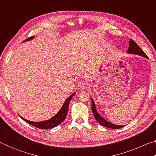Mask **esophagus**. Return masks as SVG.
<instances>
[{"label":"esophagus","mask_w":156,"mask_h":156,"mask_svg":"<svg viewBox=\"0 0 156 156\" xmlns=\"http://www.w3.org/2000/svg\"><path fill=\"white\" fill-rule=\"evenodd\" d=\"M89 88V85L87 83L83 82V83H80V89H82V90H85V89H88Z\"/></svg>","instance_id":"obj_1"}]
</instances>
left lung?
<instances>
[{"label":"left lung","instance_id":"8db88e82","mask_svg":"<svg viewBox=\"0 0 156 156\" xmlns=\"http://www.w3.org/2000/svg\"><path fill=\"white\" fill-rule=\"evenodd\" d=\"M126 52H127L128 54L138 55V56H140L146 58H148L147 56L145 54V53L142 51V49L140 48L138 44H137L133 40H131V39H130V41H129V49ZM91 100L92 112H93L94 117H95V118H96V120L98 121V122L102 126H105V127H107V128H110V129H120V128L123 127L124 125H114V124L111 123L109 122H108L107 120L104 119V118L99 114V113L98 112V111L96 109V105H95V102L94 101V99L92 98L91 97Z\"/></svg>","mask_w":156,"mask_h":156}]
</instances>
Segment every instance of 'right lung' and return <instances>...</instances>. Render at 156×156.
Wrapping results in <instances>:
<instances>
[{
	"label": "right lung",
	"instance_id": "add662e5",
	"mask_svg": "<svg viewBox=\"0 0 156 156\" xmlns=\"http://www.w3.org/2000/svg\"><path fill=\"white\" fill-rule=\"evenodd\" d=\"M34 38V36H31L30 38H28L27 39H26L25 41H24L23 43H24L25 41H29L32 40V39ZM76 94V92L73 93L70 96H69L64 102V104L61 107V109H60V111L58 112L56 115L53 116L52 118H50V119L47 120H44V121H41V122H33V121H30L28 120L25 119L24 118H23L22 116H20V118L22 119L25 121L26 122L30 124V125H32L34 126H36L37 128L39 129H51L54 127H56L58 125H60L63 120L65 119L66 116H67L68 110H69V102L72 100V97L74 96Z\"/></svg>",
	"mask_w": 156,
	"mask_h": 156
}]
</instances>
